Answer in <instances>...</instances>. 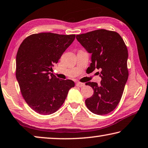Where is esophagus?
Masks as SVG:
<instances>
[{
    "instance_id": "34e87169",
    "label": "esophagus",
    "mask_w": 148,
    "mask_h": 148,
    "mask_svg": "<svg viewBox=\"0 0 148 148\" xmlns=\"http://www.w3.org/2000/svg\"><path fill=\"white\" fill-rule=\"evenodd\" d=\"M76 86L77 87H84V86H85V84L82 83V82H77Z\"/></svg>"
}]
</instances>
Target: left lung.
Wrapping results in <instances>:
<instances>
[{"label":"left lung","mask_w":148,"mask_h":148,"mask_svg":"<svg viewBox=\"0 0 148 148\" xmlns=\"http://www.w3.org/2000/svg\"><path fill=\"white\" fill-rule=\"evenodd\" d=\"M76 38L92 53L89 68L91 71L95 69L101 71V84L91 82L86 84L94 91L86 100V106L93 114H109L119 104L128 79L127 47L117 32L105 29L77 34Z\"/></svg>","instance_id":"1"}]
</instances>
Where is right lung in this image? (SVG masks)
<instances>
[{"label":"right lung","instance_id":"obj_1","mask_svg":"<svg viewBox=\"0 0 148 148\" xmlns=\"http://www.w3.org/2000/svg\"><path fill=\"white\" fill-rule=\"evenodd\" d=\"M75 37L41 32L27 36L19 46L16 78L25 101L37 113L49 115L57 111L74 87L72 80L59 79L49 71Z\"/></svg>","mask_w":148,"mask_h":148}]
</instances>
